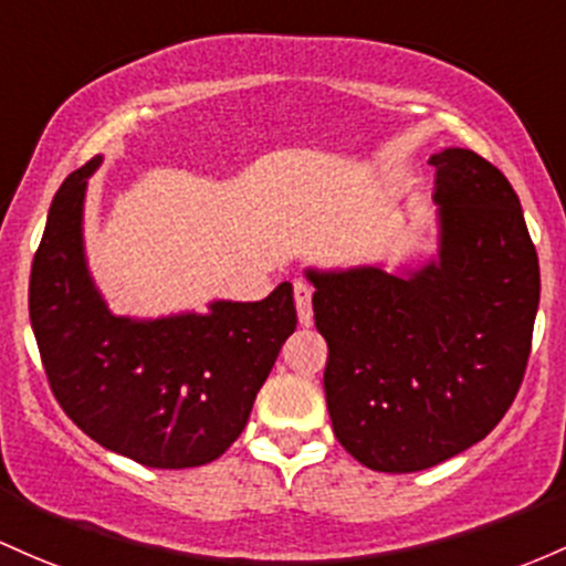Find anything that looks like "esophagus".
<instances>
[{
  "label": "esophagus",
  "instance_id": "1",
  "mask_svg": "<svg viewBox=\"0 0 566 566\" xmlns=\"http://www.w3.org/2000/svg\"><path fill=\"white\" fill-rule=\"evenodd\" d=\"M295 308L301 325H312V287L306 282H295Z\"/></svg>",
  "mask_w": 566,
  "mask_h": 566
}]
</instances>
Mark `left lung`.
Returning <instances> with one entry per match:
<instances>
[{
	"mask_svg": "<svg viewBox=\"0 0 566 566\" xmlns=\"http://www.w3.org/2000/svg\"><path fill=\"white\" fill-rule=\"evenodd\" d=\"M438 258L308 269L327 340L338 443L378 473H416L486 438L524 381L539 303L537 250L511 182L473 150L432 155Z\"/></svg>",
	"mask_w": 566,
	"mask_h": 566,
	"instance_id": "1",
	"label": "left lung"
}]
</instances>
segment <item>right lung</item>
<instances>
[{"label":"right lung","instance_id":"add662e5","mask_svg":"<svg viewBox=\"0 0 566 566\" xmlns=\"http://www.w3.org/2000/svg\"><path fill=\"white\" fill-rule=\"evenodd\" d=\"M55 192L31 263L29 316L48 381L74 424L145 468H201L226 454L284 340L295 333L293 284L254 303L214 301L209 314L132 319L112 314L83 244L88 177Z\"/></svg>","mask_w":566,"mask_h":566}]
</instances>
